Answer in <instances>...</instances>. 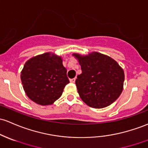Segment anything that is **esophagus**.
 I'll return each mask as SVG.
<instances>
[{"label":"esophagus","mask_w":148,"mask_h":148,"mask_svg":"<svg viewBox=\"0 0 148 148\" xmlns=\"http://www.w3.org/2000/svg\"><path fill=\"white\" fill-rule=\"evenodd\" d=\"M70 82H72V83H74L75 82V78H73V79H70Z\"/></svg>","instance_id":"obj_1"}]
</instances>
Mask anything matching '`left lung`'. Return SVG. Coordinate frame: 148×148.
I'll use <instances>...</instances> for the list:
<instances>
[{
    "instance_id": "8db88e82",
    "label": "left lung",
    "mask_w": 148,
    "mask_h": 148,
    "mask_svg": "<svg viewBox=\"0 0 148 148\" xmlns=\"http://www.w3.org/2000/svg\"><path fill=\"white\" fill-rule=\"evenodd\" d=\"M73 56L82 70L75 80L77 92L87 105L101 109L118 99L123 91L125 75L115 60L95 51Z\"/></svg>"
}]
</instances>
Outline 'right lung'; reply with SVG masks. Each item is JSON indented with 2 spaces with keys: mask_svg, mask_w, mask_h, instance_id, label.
Instances as JSON below:
<instances>
[{
  "mask_svg": "<svg viewBox=\"0 0 148 148\" xmlns=\"http://www.w3.org/2000/svg\"><path fill=\"white\" fill-rule=\"evenodd\" d=\"M20 78L27 96L42 106L53 104L69 83L61 56L51 52L28 60L22 70Z\"/></svg>",
  "mask_w": 148,
  "mask_h": 148,
  "instance_id": "obj_1",
  "label": "right lung"
}]
</instances>
